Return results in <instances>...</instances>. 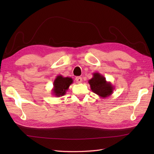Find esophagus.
<instances>
[{"mask_svg": "<svg viewBox=\"0 0 154 154\" xmlns=\"http://www.w3.org/2000/svg\"><path fill=\"white\" fill-rule=\"evenodd\" d=\"M75 81H76V82L77 83H82V78H81V77H77L76 78H75Z\"/></svg>", "mask_w": 154, "mask_h": 154, "instance_id": "obj_1", "label": "esophagus"}]
</instances>
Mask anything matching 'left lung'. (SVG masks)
Returning a JSON list of instances; mask_svg holds the SVG:
<instances>
[{"label": "left lung", "instance_id": "1", "mask_svg": "<svg viewBox=\"0 0 154 154\" xmlns=\"http://www.w3.org/2000/svg\"><path fill=\"white\" fill-rule=\"evenodd\" d=\"M93 75V77L88 81L93 92L103 99L110 97L113 93L114 87L100 73H94Z\"/></svg>", "mask_w": 154, "mask_h": 154}]
</instances>
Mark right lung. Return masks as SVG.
Instances as JSON below:
<instances>
[{
    "label": "right lung",
    "instance_id": "add662e5",
    "mask_svg": "<svg viewBox=\"0 0 154 154\" xmlns=\"http://www.w3.org/2000/svg\"><path fill=\"white\" fill-rule=\"evenodd\" d=\"M73 81L71 77H63L62 75H57L54 81V88L51 90L52 94L57 97L65 95Z\"/></svg>",
    "mask_w": 154,
    "mask_h": 154
}]
</instances>
